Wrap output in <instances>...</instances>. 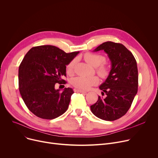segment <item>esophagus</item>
Wrapping results in <instances>:
<instances>
[{"label": "esophagus", "mask_w": 158, "mask_h": 158, "mask_svg": "<svg viewBox=\"0 0 158 158\" xmlns=\"http://www.w3.org/2000/svg\"><path fill=\"white\" fill-rule=\"evenodd\" d=\"M74 91L76 92H79V93H87V92H86V91H84V90H81V89H74Z\"/></svg>", "instance_id": "esophagus-1"}]
</instances>
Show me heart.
Instances as JSON below:
<instances>
[{
  "instance_id": "obj_1",
  "label": "heart",
  "mask_w": 158,
  "mask_h": 158,
  "mask_svg": "<svg viewBox=\"0 0 158 158\" xmlns=\"http://www.w3.org/2000/svg\"><path fill=\"white\" fill-rule=\"evenodd\" d=\"M85 60L91 66L96 68L97 73L101 77H106L108 76L110 72L109 66L104 63L105 57L102 55L88 52L84 56ZM76 60H72L66 66V70L69 73H72L73 70ZM99 82V79L97 76L84 77L77 76L72 79V85L78 89L82 90H88L93 86L97 85Z\"/></svg>"
}]
</instances>
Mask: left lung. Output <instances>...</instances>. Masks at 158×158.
I'll use <instances>...</instances> for the list:
<instances>
[{"instance_id":"8db88e82","label":"left lung","mask_w":158,"mask_h":158,"mask_svg":"<svg viewBox=\"0 0 158 158\" xmlns=\"http://www.w3.org/2000/svg\"><path fill=\"white\" fill-rule=\"evenodd\" d=\"M104 51L111 61L109 76L99 88L106 98L98 96L97 102L90 106L97 117L106 121L117 120L125 114L138 92V73L134 56L121 44L106 41L94 52Z\"/></svg>"}]
</instances>
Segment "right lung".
I'll list each match as a JSON object with an SVG mask.
<instances>
[{"mask_svg": "<svg viewBox=\"0 0 158 158\" xmlns=\"http://www.w3.org/2000/svg\"><path fill=\"white\" fill-rule=\"evenodd\" d=\"M79 52L66 53L53 45L31 48L19 69L20 93L27 108L36 117L52 120L67 110L73 91L56 89V83L66 84V66Z\"/></svg>", "mask_w": 158, "mask_h": 158, "instance_id": "add662e5", "label": "right lung"}]
</instances>
